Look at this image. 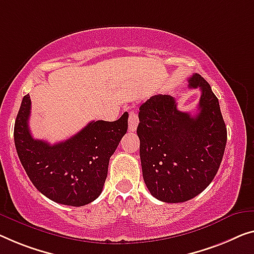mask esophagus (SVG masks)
Returning a JSON list of instances; mask_svg holds the SVG:
<instances>
[{"instance_id": "esophagus-1", "label": "esophagus", "mask_w": 254, "mask_h": 254, "mask_svg": "<svg viewBox=\"0 0 254 254\" xmlns=\"http://www.w3.org/2000/svg\"><path fill=\"white\" fill-rule=\"evenodd\" d=\"M139 124V117L135 113L131 112L130 115H128V130L130 131H135L137 130V127Z\"/></svg>"}]
</instances>
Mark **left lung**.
I'll return each mask as SVG.
<instances>
[{
  "instance_id": "obj_1",
  "label": "left lung",
  "mask_w": 254,
  "mask_h": 254,
  "mask_svg": "<svg viewBox=\"0 0 254 254\" xmlns=\"http://www.w3.org/2000/svg\"><path fill=\"white\" fill-rule=\"evenodd\" d=\"M200 90L198 113L177 108L169 94L150 97L139 108L142 177L150 194L165 203L186 202L200 194L217 175L227 142L218 98L199 74L188 78Z\"/></svg>"
}]
</instances>
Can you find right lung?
<instances>
[{
	"mask_svg": "<svg viewBox=\"0 0 254 254\" xmlns=\"http://www.w3.org/2000/svg\"><path fill=\"white\" fill-rule=\"evenodd\" d=\"M29 94L22 98L16 123L14 145L34 186L54 202L83 206L103 191L109 158L127 131L128 114L114 122L92 121L65 141L50 145L30 134Z\"/></svg>",
	"mask_w": 254,
	"mask_h": 254,
	"instance_id": "right-lung-1",
	"label": "right lung"
}]
</instances>
